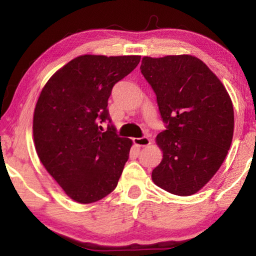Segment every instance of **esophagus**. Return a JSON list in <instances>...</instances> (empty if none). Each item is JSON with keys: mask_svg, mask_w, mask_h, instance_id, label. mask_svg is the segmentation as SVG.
I'll list each match as a JSON object with an SVG mask.
<instances>
[{"mask_svg": "<svg viewBox=\"0 0 256 256\" xmlns=\"http://www.w3.org/2000/svg\"><path fill=\"white\" fill-rule=\"evenodd\" d=\"M133 142H134V144L138 146H148L151 144V140H150L149 138L144 136V138H133Z\"/></svg>", "mask_w": 256, "mask_h": 256, "instance_id": "1", "label": "esophagus"}]
</instances>
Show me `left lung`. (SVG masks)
I'll list each match as a JSON object with an SVG mask.
<instances>
[{"label":"left lung","mask_w":256,"mask_h":256,"mask_svg":"<svg viewBox=\"0 0 256 256\" xmlns=\"http://www.w3.org/2000/svg\"><path fill=\"white\" fill-rule=\"evenodd\" d=\"M141 72L157 96L167 130L154 183L180 196L198 193L222 166L234 136V108L222 82L193 55L144 56Z\"/></svg>","instance_id":"1"}]
</instances>
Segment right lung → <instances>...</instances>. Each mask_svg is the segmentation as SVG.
<instances>
[{
    "instance_id": "1",
    "label": "right lung",
    "mask_w": 256,
    "mask_h": 256,
    "mask_svg": "<svg viewBox=\"0 0 256 256\" xmlns=\"http://www.w3.org/2000/svg\"><path fill=\"white\" fill-rule=\"evenodd\" d=\"M141 56L86 54L56 71L42 88L34 110L38 158L64 193L82 204L115 190L132 140L120 138L107 105L116 82L131 73Z\"/></svg>"
}]
</instances>
